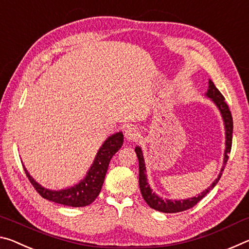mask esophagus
Segmentation results:
<instances>
[{"label": "esophagus", "mask_w": 249, "mask_h": 249, "mask_svg": "<svg viewBox=\"0 0 249 249\" xmlns=\"http://www.w3.org/2000/svg\"><path fill=\"white\" fill-rule=\"evenodd\" d=\"M138 137H140V130L138 128L134 127V126H129V127L126 128L125 130V138L129 142L137 141Z\"/></svg>", "instance_id": "1"}]
</instances>
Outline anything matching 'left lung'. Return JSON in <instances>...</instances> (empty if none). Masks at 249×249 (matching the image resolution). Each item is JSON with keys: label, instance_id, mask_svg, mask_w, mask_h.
Returning <instances> with one entry per match:
<instances>
[{"label": "left lung", "instance_id": "obj_1", "mask_svg": "<svg viewBox=\"0 0 249 249\" xmlns=\"http://www.w3.org/2000/svg\"><path fill=\"white\" fill-rule=\"evenodd\" d=\"M205 95L213 101V103L216 105L217 108L220 109V113L222 115V119L224 121L225 126V151H224V161H223V167L221 169L220 175L217 176V178L214 180V182L210 185V187L201 192L200 195L196 196L189 197L185 200H169V199H162L159 196L151 190L150 185L147 181L146 176V167L144 161V156H142V151L140 146L135 147V151H136L138 162H140V188L142 196L146 201V203L148 204L151 209L157 210L159 212L162 213H177V212H182L188 209H191L195 206L197 202L201 201L203 197L208 195V193L215 187L216 183L220 180L222 172L224 170L226 166L227 160H229V154L231 153V138H233V117H231V111L229 108V105L226 104L224 96L222 95L220 91L217 90V88L214 86V83L209 80V89Z\"/></svg>", "mask_w": 249, "mask_h": 249}]
</instances>
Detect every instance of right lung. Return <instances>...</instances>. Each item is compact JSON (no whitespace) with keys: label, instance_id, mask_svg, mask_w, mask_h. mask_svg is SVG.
Wrapping results in <instances>:
<instances>
[{"label":"right lung","instance_id":"add662e5","mask_svg":"<svg viewBox=\"0 0 249 249\" xmlns=\"http://www.w3.org/2000/svg\"><path fill=\"white\" fill-rule=\"evenodd\" d=\"M123 142L124 136L122 132L113 134L107 138V141L100 147L94 161L90 167L89 171L87 172L84 179L80 181L78 184L68 189H62V190L57 191L49 190V189H46L41 187L39 183H37L33 177L28 174L26 168L24 167L25 174H26L28 180L31 181L33 187L44 199L53 201L54 203L72 206V208L87 206L98 197L101 189H102L108 163L116 151L123 145Z\"/></svg>","mask_w":249,"mask_h":249}]
</instances>
